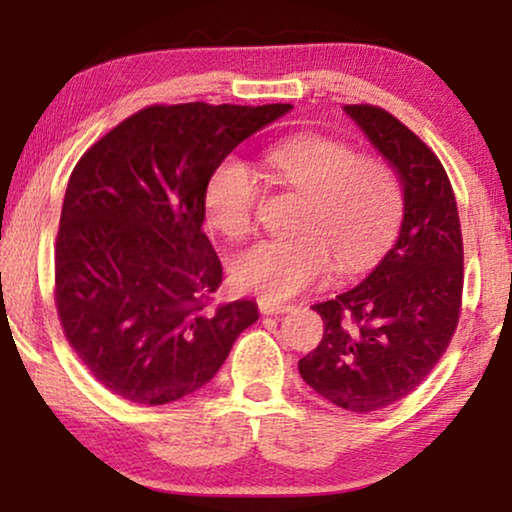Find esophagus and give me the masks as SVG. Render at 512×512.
Returning a JSON list of instances; mask_svg holds the SVG:
<instances>
[{
    "instance_id": "1",
    "label": "esophagus",
    "mask_w": 512,
    "mask_h": 512,
    "mask_svg": "<svg viewBox=\"0 0 512 512\" xmlns=\"http://www.w3.org/2000/svg\"><path fill=\"white\" fill-rule=\"evenodd\" d=\"M258 310L261 314H284V312H291L293 305H279V303H270V300H258Z\"/></svg>"
}]
</instances>
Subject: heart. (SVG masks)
<instances>
[{
    "mask_svg": "<svg viewBox=\"0 0 512 512\" xmlns=\"http://www.w3.org/2000/svg\"><path fill=\"white\" fill-rule=\"evenodd\" d=\"M265 165L279 184L303 195L291 240H265L230 265L237 289L286 300L324 282L333 261L342 272L368 265L401 221V186L382 160L356 156L352 146L324 135H300L272 146ZM261 188L240 158H223L209 172L202 205L209 226L242 240L256 226Z\"/></svg>",
    "mask_w": 512,
    "mask_h": 512,
    "instance_id": "b5f03b06",
    "label": "heart"
}]
</instances>
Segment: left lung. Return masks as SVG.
I'll list each match as a JSON object with an SVG mask.
<instances>
[{"instance_id": "1", "label": "left lung", "mask_w": 512, "mask_h": 512, "mask_svg": "<svg viewBox=\"0 0 512 512\" xmlns=\"http://www.w3.org/2000/svg\"><path fill=\"white\" fill-rule=\"evenodd\" d=\"M345 111L398 172L403 226L359 286L312 307L324 319V338L298 370L326 401L366 415L412 394L445 354L461 314L464 242L436 153L382 107Z\"/></svg>"}]
</instances>
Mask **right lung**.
Wrapping results in <instances>:
<instances>
[{
    "mask_svg": "<svg viewBox=\"0 0 512 512\" xmlns=\"http://www.w3.org/2000/svg\"><path fill=\"white\" fill-rule=\"evenodd\" d=\"M291 104H151L90 146L55 240V307L69 347L114 394L165 405L216 375L254 300L209 307L219 256L202 230L214 165Z\"/></svg>",
    "mask_w": 512,
    "mask_h": 512,
    "instance_id": "add662e5",
    "label": "right lung"
}]
</instances>
